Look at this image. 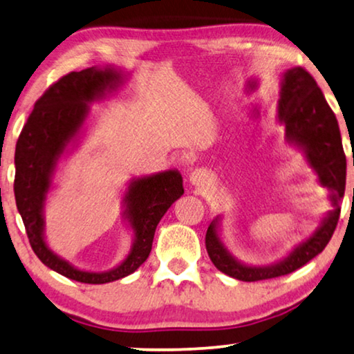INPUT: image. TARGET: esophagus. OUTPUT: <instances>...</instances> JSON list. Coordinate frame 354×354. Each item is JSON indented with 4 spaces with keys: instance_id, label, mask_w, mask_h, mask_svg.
Instances as JSON below:
<instances>
[{
    "instance_id": "esophagus-1",
    "label": "esophagus",
    "mask_w": 354,
    "mask_h": 354,
    "mask_svg": "<svg viewBox=\"0 0 354 354\" xmlns=\"http://www.w3.org/2000/svg\"><path fill=\"white\" fill-rule=\"evenodd\" d=\"M209 175L207 170H203V168H195V170L189 175V181H191L192 186H205V183H208Z\"/></svg>"
}]
</instances>
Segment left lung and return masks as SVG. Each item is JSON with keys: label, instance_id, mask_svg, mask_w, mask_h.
I'll return each mask as SVG.
<instances>
[{"label": "left lung", "instance_id": "obj_1", "mask_svg": "<svg viewBox=\"0 0 354 354\" xmlns=\"http://www.w3.org/2000/svg\"><path fill=\"white\" fill-rule=\"evenodd\" d=\"M277 119L284 127L286 143L302 151L316 181L329 189L332 209L324 214L308 239L294 246L283 259L268 266H250L236 259L221 240L223 216H216L205 239L208 256L218 270L240 281L283 277L305 266L329 243L340 216L339 202L345 194L346 159L339 122L318 84L304 68L294 66L283 73Z\"/></svg>", "mask_w": 354, "mask_h": 354}]
</instances>
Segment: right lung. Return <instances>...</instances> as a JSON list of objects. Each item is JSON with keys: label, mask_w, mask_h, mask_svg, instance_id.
Segmentation results:
<instances>
[{"label": "right lung", "mask_w": 354, "mask_h": 354, "mask_svg": "<svg viewBox=\"0 0 354 354\" xmlns=\"http://www.w3.org/2000/svg\"><path fill=\"white\" fill-rule=\"evenodd\" d=\"M130 73L115 66H91L59 79L36 102L15 146L14 194L30 245L39 261L60 275L88 284H104L133 273L147 256L163 214L184 194L178 170L131 178L122 197V218L133 234L125 259L104 272L82 270L50 250L44 208L54 189L59 162L81 143L91 104L118 91Z\"/></svg>", "instance_id": "1"}]
</instances>
